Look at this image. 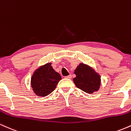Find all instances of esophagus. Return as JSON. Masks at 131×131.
<instances>
[{
	"mask_svg": "<svg viewBox=\"0 0 131 131\" xmlns=\"http://www.w3.org/2000/svg\"><path fill=\"white\" fill-rule=\"evenodd\" d=\"M65 78H67V79H71V78H72V75L71 74H70L69 75V76H65V77H64Z\"/></svg>",
	"mask_w": 131,
	"mask_h": 131,
	"instance_id": "obj_1",
	"label": "esophagus"
}]
</instances>
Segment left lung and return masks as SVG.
I'll return each mask as SVG.
<instances>
[{
  "instance_id": "8db88e82",
  "label": "left lung",
  "mask_w": 131,
  "mask_h": 131,
  "mask_svg": "<svg viewBox=\"0 0 131 131\" xmlns=\"http://www.w3.org/2000/svg\"><path fill=\"white\" fill-rule=\"evenodd\" d=\"M76 78L73 79L75 85L88 94H92L99 89L100 77L89 66L80 63L74 71Z\"/></svg>"
}]
</instances>
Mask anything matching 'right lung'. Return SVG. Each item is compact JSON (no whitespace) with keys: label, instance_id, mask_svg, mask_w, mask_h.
<instances>
[{"label":"right lung","instance_id":"right-lung-1","mask_svg":"<svg viewBox=\"0 0 131 131\" xmlns=\"http://www.w3.org/2000/svg\"><path fill=\"white\" fill-rule=\"evenodd\" d=\"M61 79L60 74L53 70L51 63H49L34 72L31 78V87L37 95L46 97L55 89Z\"/></svg>","mask_w":131,"mask_h":131}]
</instances>
